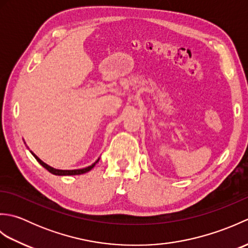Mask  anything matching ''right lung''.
<instances>
[{"label":"right lung","mask_w":248,"mask_h":248,"mask_svg":"<svg viewBox=\"0 0 248 248\" xmlns=\"http://www.w3.org/2000/svg\"><path fill=\"white\" fill-rule=\"evenodd\" d=\"M31 154L34 155V157H35V159H36L37 161H38V163H39L40 165H43L46 170H49L51 173H53V175H55V176H75V175H82V173H85V172L89 171L91 170H93V168L94 167V165H96L97 163L99 162V160H100V159H98L96 162L93 163L92 165H89V166H87V167H84V168H80V170H56V168L51 167L50 165L46 164L45 162L41 161V160L39 159V157L34 154V152L31 151Z\"/></svg>","instance_id":"right-lung-1"}]
</instances>
